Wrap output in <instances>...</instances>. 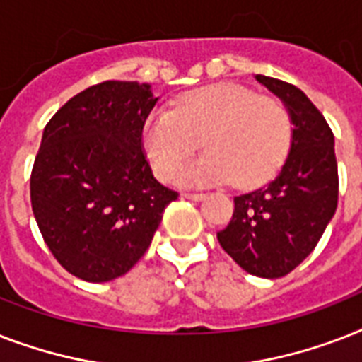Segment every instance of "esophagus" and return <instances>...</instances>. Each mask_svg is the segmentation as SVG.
I'll list each match as a JSON object with an SVG mask.
<instances>
[{"instance_id":"obj_1","label":"esophagus","mask_w":362,"mask_h":362,"mask_svg":"<svg viewBox=\"0 0 362 362\" xmlns=\"http://www.w3.org/2000/svg\"><path fill=\"white\" fill-rule=\"evenodd\" d=\"M184 197L186 199H192V201H201V199H204V193H184Z\"/></svg>"}]
</instances>
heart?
Returning <instances> with one entry per match:
<instances>
[{
	"mask_svg": "<svg viewBox=\"0 0 362 362\" xmlns=\"http://www.w3.org/2000/svg\"><path fill=\"white\" fill-rule=\"evenodd\" d=\"M289 116L280 101L237 84L184 93L173 110H153L142 125V148L161 180L173 178L203 142L206 153L178 175L182 184L253 187L280 169L289 150Z\"/></svg>",
	"mask_w": 362,
	"mask_h": 362,
	"instance_id": "1",
	"label": "heart"
}]
</instances>
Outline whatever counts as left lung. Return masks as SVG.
I'll return each mask as SVG.
<instances>
[{
  "label": "left lung",
  "instance_id": "8db88e82",
  "mask_svg": "<svg viewBox=\"0 0 362 362\" xmlns=\"http://www.w3.org/2000/svg\"><path fill=\"white\" fill-rule=\"evenodd\" d=\"M286 105L291 148L276 178L235 197L233 218L218 240L235 263L259 278H281L308 257L338 204L334 135L303 90L255 75Z\"/></svg>",
  "mask_w": 362,
  "mask_h": 362
}]
</instances>
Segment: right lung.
Listing matches in <instances>:
<instances>
[{"label": "right lung", "instance_id": "right-lung-1", "mask_svg": "<svg viewBox=\"0 0 362 362\" xmlns=\"http://www.w3.org/2000/svg\"><path fill=\"white\" fill-rule=\"evenodd\" d=\"M156 103L150 84L107 81L71 98L42 131L31 209L48 250L81 280L133 269L178 197L153 178L142 152Z\"/></svg>", "mask_w": 362, "mask_h": 362}]
</instances>
